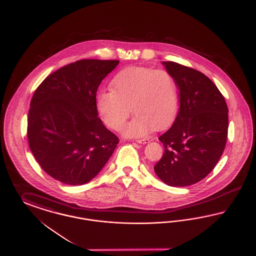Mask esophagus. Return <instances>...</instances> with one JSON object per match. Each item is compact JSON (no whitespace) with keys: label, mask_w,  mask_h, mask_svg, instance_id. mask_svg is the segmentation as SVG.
<instances>
[{"label":"esophagus","mask_w":256,"mask_h":256,"mask_svg":"<svg viewBox=\"0 0 256 256\" xmlns=\"http://www.w3.org/2000/svg\"><path fill=\"white\" fill-rule=\"evenodd\" d=\"M136 142H137L138 144H146V143H150V139H148V138L138 139V140H136Z\"/></svg>","instance_id":"obj_1"}]
</instances>
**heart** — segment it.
<instances>
[{
    "label": "heart",
    "instance_id": "1",
    "mask_svg": "<svg viewBox=\"0 0 256 256\" xmlns=\"http://www.w3.org/2000/svg\"><path fill=\"white\" fill-rule=\"evenodd\" d=\"M110 86L112 90L98 95V110L104 122L119 130L132 108L136 116L122 128L126 137L145 136L152 128H165L176 117L178 88L174 78L165 70L128 67L114 76Z\"/></svg>",
    "mask_w": 256,
    "mask_h": 256
}]
</instances>
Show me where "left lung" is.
<instances>
[{"label": "left lung", "mask_w": 256, "mask_h": 256, "mask_svg": "<svg viewBox=\"0 0 256 256\" xmlns=\"http://www.w3.org/2000/svg\"><path fill=\"white\" fill-rule=\"evenodd\" d=\"M180 90V110L158 139L164 154L154 166L156 176L174 187L204 180L220 158L228 137V110L212 80L195 69L163 61Z\"/></svg>", "instance_id": "8db88e82"}]
</instances>
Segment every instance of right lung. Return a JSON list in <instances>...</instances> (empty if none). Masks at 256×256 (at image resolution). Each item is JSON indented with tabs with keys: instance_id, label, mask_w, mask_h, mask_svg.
Masks as SVG:
<instances>
[{
	"instance_id": "right-lung-1",
	"label": "right lung",
	"mask_w": 256,
	"mask_h": 256,
	"mask_svg": "<svg viewBox=\"0 0 256 256\" xmlns=\"http://www.w3.org/2000/svg\"><path fill=\"white\" fill-rule=\"evenodd\" d=\"M119 62L76 61L50 74L36 90L28 117V145L52 178L86 184L112 156L118 137L98 117L96 95Z\"/></svg>"
}]
</instances>
